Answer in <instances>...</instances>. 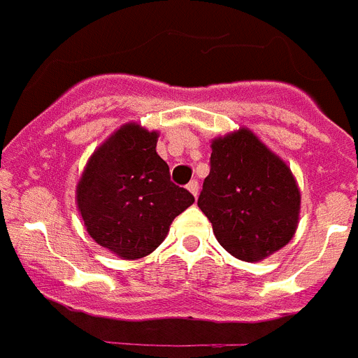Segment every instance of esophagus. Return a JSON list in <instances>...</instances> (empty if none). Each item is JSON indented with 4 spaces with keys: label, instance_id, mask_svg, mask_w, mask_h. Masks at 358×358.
Wrapping results in <instances>:
<instances>
[{
    "label": "esophagus",
    "instance_id": "esophagus-1",
    "mask_svg": "<svg viewBox=\"0 0 358 358\" xmlns=\"http://www.w3.org/2000/svg\"><path fill=\"white\" fill-rule=\"evenodd\" d=\"M186 188H188V192L194 195V197H197V194H199V182L197 181H189Z\"/></svg>",
    "mask_w": 358,
    "mask_h": 358
}]
</instances>
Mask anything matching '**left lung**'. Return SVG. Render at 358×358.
<instances>
[{
	"label": "left lung",
	"mask_w": 358,
	"mask_h": 358,
	"mask_svg": "<svg viewBox=\"0 0 358 358\" xmlns=\"http://www.w3.org/2000/svg\"><path fill=\"white\" fill-rule=\"evenodd\" d=\"M210 164L197 204L218 243L243 262H260L285 248L301 208L285 161L242 127L211 141Z\"/></svg>",
	"instance_id": "obj_1"
}]
</instances>
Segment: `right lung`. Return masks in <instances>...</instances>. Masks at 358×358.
Returning <instances> with one entry per match:
<instances>
[{
  "label": "right lung",
  "mask_w": 358,
  "mask_h": 358,
  "mask_svg": "<svg viewBox=\"0 0 358 358\" xmlns=\"http://www.w3.org/2000/svg\"><path fill=\"white\" fill-rule=\"evenodd\" d=\"M157 132L125 123L90 157L77 185V206L91 238L123 260L150 255L194 195L170 181L156 152Z\"/></svg>",
  "instance_id": "1"
}]
</instances>
